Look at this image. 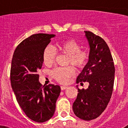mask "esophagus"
Listing matches in <instances>:
<instances>
[{"instance_id":"obj_1","label":"esophagus","mask_w":128,"mask_h":128,"mask_svg":"<svg viewBox=\"0 0 128 128\" xmlns=\"http://www.w3.org/2000/svg\"><path fill=\"white\" fill-rule=\"evenodd\" d=\"M67 88H68V87H67V86H61V87H60V89H61V90H64Z\"/></svg>"}]
</instances>
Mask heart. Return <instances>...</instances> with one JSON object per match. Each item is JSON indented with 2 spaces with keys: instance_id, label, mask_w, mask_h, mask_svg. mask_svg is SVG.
Returning a JSON list of instances; mask_svg holds the SVG:
<instances>
[{
  "instance_id": "heart-1",
  "label": "heart",
  "mask_w": 128,
  "mask_h": 128,
  "mask_svg": "<svg viewBox=\"0 0 128 128\" xmlns=\"http://www.w3.org/2000/svg\"><path fill=\"white\" fill-rule=\"evenodd\" d=\"M58 51L68 56L67 65H71L77 69L83 68L87 64L89 59V53L86 50H81V46L75 40H67L57 43ZM56 59V52L50 46L44 50L42 59L46 66H51ZM51 75L57 82L66 84L74 75L71 68H56L51 71Z\"/></svg>"
}]
</instances>
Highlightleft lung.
<instances>
[{"instance_id": "8db88e82", "label": "left lung", "mask_w": 128, "mask_h": 128, "mask_svg": "<svg viewBox=\"0 0 128 128\" xmlns=\"http://www.w3.org/2000/svg\"><path fill=\"white\" fill-rule=\"evenodd\" d=\"M85 33L90 46L89 59L76 82L81 84L88 82L89 86L87 89H77L78 93L72 108L76 116L90 121L98 117L110 100L115 69L110 50L104 40L89 31Z\"/></svg>"}]
</instances>
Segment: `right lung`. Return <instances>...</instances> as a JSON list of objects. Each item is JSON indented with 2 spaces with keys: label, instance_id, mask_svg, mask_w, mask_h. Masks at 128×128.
Wrapping results in <instances>:
<instances>
[{
  "label": "right lung",
  "instance_id": "right-lung-1",
  "mask_svg": "<svg viewBox=\"0 0 128 128\" xmlns=\"http://www.w3.org/2000/svg\"><path fill=\"white\" fill-rule=\"evenodd\" d=\"M54 36L44 33L30 36L18 45L12 60L10 81L16 101L26 115L38 122L52 118L60 92L59 86H42L38 74L44 50Z\"/></svg>",
  "mask_w": 128,
  "mask_h": 128
}]
</instances>
